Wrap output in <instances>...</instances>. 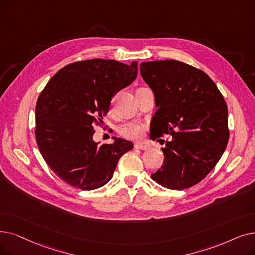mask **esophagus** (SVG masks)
<instances>
[{"label": "esophagus", "instance_id": "esophagus-1", "mask_svg": "<svg viewBox=\"0 0 255 255\" xmlns=\"http://www.w3.org/2000/svg\"><path fill=\"white\" fill-rule=\"evenodd\" d=\"M134 148L135 149H139V150H147V149H149V146L145 145V143L137 142V143H135V145H134Z\"/></svg>", "mask_w": 255, "mask_h": 255}]
</instances>
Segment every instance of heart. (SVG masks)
Returning a JSON list of instances; mask_svg holds the SVG:
<instances>
[{"label": "heart", "mask_w": 255, "mask_h": 255, "mask_svg": "<svg viewBox=\"0 0 255 255\" xmlns=\"http://www.w3.org/2000/svg\"><path fill=\"white\" fill-rule=\"evenodd\" d=\"M143 127L142 124L136 123V122H128V123H125L119 128V133L131 140H138L143 136Z\"/></svg>", "instance_id": "heart-1"}]
</instances>
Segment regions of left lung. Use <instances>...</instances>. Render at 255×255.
Wrapping results in <instances>:
<instances>
[{
  "label": "left lung",
  "mask_w": 255,
  "mask_h": 255,
  "mask_svg": "<svg viewBox=\"0 0 255 255\" xmlns=\"http://www.w3.org/2000/svg\"><path fill=\"white\" fill-rule=\"evenodd\" d=\"M140 75L158 107L151 122L152 138L173 136L161 149V168L151 178L170 190L187 189L205 178L227 147L224 97L206 73L181 61L141 62Z\"/></svg>",
  "instance_id": "left-lung-1"
}]
</instances>
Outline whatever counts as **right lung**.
Segmentation results:
<instances>
[{
    "instance_id": "obj_1",
    "label": "right lung",
    "mask_w": 255,
    "mask_h": 255,
    "mask_svg": "<svg viewBox=\"0 0 255 255\" xmlns=\"http://www.w3.org/2000/svg\"><path fill=\"white\" fill-rule=\"evenodd\" d=\"M130 65L101 58L70 63L55 74L35 107V138L50 169L75 189L92 191L113 178L122 155L133 148L126 139L99 145L95 126L103 124L112 98L133 82Z\"/></svg>"
}]
</instances>
